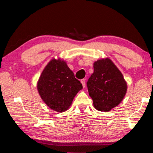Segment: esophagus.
Returning <instances> with one entry per match:
<instances>
[{
  "label": "esophagus",
  "instance_id": "1",
  "mask_svg": "<svg viewBox=\"0 0 153 153\" xmlns=\"http://www.w3.org/2000/svg\"><path fill=\"white\" fill-rule=\"evenodd\" d=\"M81 83L82 84V86H83V87H85V86H86V84H85V83H86V82H85V79H81Z\"/></svg>",
  "mask_w": 153,
  "mask_h": 153
}]
</instances>
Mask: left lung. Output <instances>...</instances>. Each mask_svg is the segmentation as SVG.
Listing matches in <instances>:
<instances>
[{"instance_id": "8db88e82", "label": "left lung", "mask_w": 153, "mask_h": 153, "mask_svg": "<svg viewBox=\"0 0 153 153\" xmlns=\"http://www.w3.org/2000/svg\"><path fill=\"white\" fill-rule=\"evenodd\" d=\"M94 107L100 111H108L121 102L127 91L123 75L109 59L94 63V73L86 83Z\"/></svg>"}]
</instances>
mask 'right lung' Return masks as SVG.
<instances>
[{
  "instance_id": "add662e5",
  "label": "right lung",
  "mask_w": 153,
  "mask_h": 153,
  "mask_svg": "<svg viewBox=\"0 0 153 153\" xmlns=\"http://www.w3.org/2000/svg\"><path fill=\"white\" fill-rule=\"evenodd\" d=\"M37 86L44 102L57 112L68 109L75 96L83 88L65 62L55 59L46 66Z\"/></svg>"
}]
</instances>
